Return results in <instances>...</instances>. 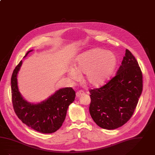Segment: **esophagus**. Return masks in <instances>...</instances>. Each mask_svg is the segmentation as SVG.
I'll list each match as a JSON object with an SVG mask.
<instances>
[{"label": "esophagus", "instance_id": "34e87169", "mask_svg": "<svg viewBox=\"0 0 155 155\" xmlns=\"http://www.w3.org/2000/svg\"><path fill=\"white\" fill-rule=\"evenodd\" d=\"M84 95V93L82 91H79L78 92H77L76 93V96L78 97V98H80V97H81L82 96Z\"/></svg>", "mask_w": 155, "mask_h": 155}]
</instances>
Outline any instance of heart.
Returning <instances> with one entry per match:
<instances>
[{
	"label": "heart",
	"mask_w": 155,
	"mask_h": 155,
	"mask_svg": "<svg viewBox=\"0 0 155 155\" xmlns=\"http://www.w3.org/2000/svg\"><path fill=\"white\" fill-rule=\"evenodd\" d=\"M117 65V58L111 51L93 48L78 56L74 67L68 69V75L73 80L85 74V80L92 87H100L108 81Z\"/></svg>",
	"instance_id": "heart-1"
}]
</instances>
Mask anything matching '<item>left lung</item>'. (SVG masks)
<instances>
[{"instance_id": "1", "label": "left lung", "mask_w": 155, "mask_h": 155, "mask_svg": "<svg viewBox=\"0 0 155 155\" xmlns=\"http://www.w3.org/2000/svg\"><path fill=\"white\" fill-rule=\"evenodd\" d=\"M143 91V74L135 57L126 50L116 75L99 89L89 91V112L99 127L113 130L133 115Z\"/></svg>"}]
</instances>
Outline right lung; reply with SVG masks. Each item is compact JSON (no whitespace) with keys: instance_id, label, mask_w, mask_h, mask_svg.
Returning <instances> with one entry per match:
<instances>
[{"instance_id":"right-lung-1","label":"right lung","mask_w":155,"mask_h":155,"mask_svg":"<svg viewBox=\"0 0 155 155\" xmlns=\"http://www.w3.org/2000/svg\"><path fill=\"white\" fill-rule=\"evenodd\" d=\"M33 50L26 54L24 58ZM22 64L21 61L13 71L11 84L14 110L19 119L28 126L44 134L52 133L62 126L68 107L74 101L75 92L71 87L56 91L40 103H31L19 91L17 75Z\"/></svg>"}]
</instances>
